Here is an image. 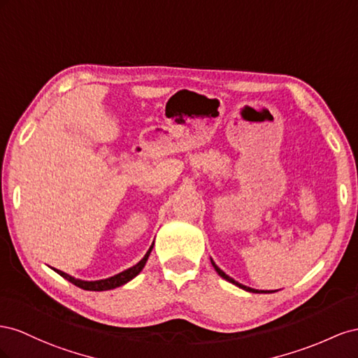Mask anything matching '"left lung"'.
I'll return each mask as SVG.
<instances>
[{"label": "left lung", "mask_w": 358, "mask_h": 358, "mask_svg": "<svg viewBox=\"0 0 358 358\" xmlns=\"http://www.w3.org/2000/svg\"><path fill=\"white\" fill-rule=\"evenodd\" d=\"M211 264H213V267H214V270H216L217 271V274L220 275V278H223L224 280H228V282H231V283H234V285H237V287H240L241 289H246V291H249V292H267V291H259V289H253V288H249V287H244V285H241V283H238V282H236V280H234L232 278H229V275L228 274H224L219 267H217V265L216 264H214V261L211 259ZM268 292H274V291H268Z\"/></svg>", "instance_id": "1"}]
</instances>
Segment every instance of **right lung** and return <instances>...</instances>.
<instances>
[{"label": "right lung", "instance_id": "add662e5", "mask_svg": "<svg viewBox=\"0 0 358 358\" xmlns=\"http://www.w3.org/2000/svg\"><path fill=\"white\" fill-rule=\"evenodd\" d=\"M152 246H155V243L151 244V248L148 249V252L145 253V257L142 258L136 265H134V267H130L127 270H124L122 273H118L115 275H112V278L109 279H103V280H94V282H85V280H78L75 278H71V275L66 274L64 271H59L57 270V273L59 275H63L64 279H67L69 282H71L73 285H76V287L83 288V289H87V291H108V289H114L117 287H121V285L127 283L129 280H131L134 278H136V275L142 271V268H144V265L150 257V253L152 250ZM55 270V268H54Z\"/></svg>", "mask_w": 358, "mask_h": 358}]
</instances>
